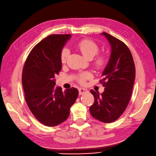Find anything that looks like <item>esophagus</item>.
<instances>
[{"label": "esophagus", "instance_id": "1", "mask_svg": "<svg viewBox=\"0 0 156 156\" xmlns=\"http://www.w3.org/2000/svg\"><path fill=\"white\" fill-rule=\"evenodd\" d=\"M87 92H88V90L86 89V88H79V93H80V95H82L83 93H87Z\"/></svg>", "mask_w": 156, "mask_h": 156}]
</instances>
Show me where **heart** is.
I'll list each match as a JSON object with an SVG mask.
<instances>
[{
  "mask_svg": "<svg viewBox=\"0 0 156 156\" xmlns=\"http://www.w3.org/2000/svg\"><path fill=\"white\" fill-rule=\"evenodd\" d=\"M76 47L80 50V52L83 54V56L86 57V58L91 59L96 55L99 51V47H98L96 43L94 42L92 40L84 39L76 43ZM70 51L67 47L63 48L61 52V61L62 63H66L67 59L68 58ZM107 59L104 55H100L97 56L94 61V66L97 69H101L104 67L106 63ZM92 77L91 73L89 72H86L80 74L77 76L76 80L78 82L81 84H84L86 81L89 80Z\"/></svg>",
  "mask_w": 156,
  "mask_h": 156,
  "instance_id": "obj_1",
  "label": "heart"
}]
</instances>
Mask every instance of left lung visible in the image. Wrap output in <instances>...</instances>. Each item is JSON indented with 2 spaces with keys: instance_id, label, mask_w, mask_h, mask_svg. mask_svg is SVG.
I'll return each mask as SVG.
<instances>
[{
  "instance_id": "left-lung-1",
  "label": "left lung",
  "mask_w": 156,
  "mask_h": 156,
  "mask_svg": "<svg viewBox=\"0 0 156 156\" xmlns=\"http://www.w3.org/2000/svg\"><path fill=\"white\" fill-rule=\"evenodd\" d=\"M111 45L108 63L102 74L105 90L101 95L90 90L94 103L90 107L91 116L103 123L118 119L130 102L135 79V66L127 45L107 33H102Z\"/></svg>"
}]
</instances>
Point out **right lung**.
Wrapping results in <instances>:
<instances>
[{
	"mask_svg": "<svg viewBox=\"0 0 156 156\" xmlns=\"http://www.w3.org/2000/svg\"><path fill=\"white\" fill-rule=\"evenodd\" d=\"M70 34L51 35L33 48L22 72V85L28 108L40 123L49 127L63 123L78 97L75 88L62 91L55 75L61 70V52Z\"/></svg>",
	"mask_w": 156,
	"mask_h": 156,
	"instance_id": "add662e5",
	"label": "right lung"
}]
</instances>
